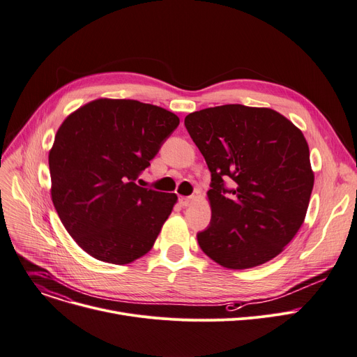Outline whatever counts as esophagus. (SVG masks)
Listing matches in <instances>:
<instances>
[{"instance_id":"34e87169","label":"esophagus","mask_w":357,"mask_h":357,"mask_svg":"<svg viewBox=\"0 0 357 357\" xmlns=\"http://www.w3.org/2000/svg\"><path fill=\"white\" fill-rule=\"evenodd\" d=\"M195 199L197 198L194 195H191V197H181L179 202H181L182 206H189V205H192L195 202Z\"/></svg>"}]
</instances>
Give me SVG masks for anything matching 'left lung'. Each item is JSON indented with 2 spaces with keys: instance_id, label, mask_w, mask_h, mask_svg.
I'll return each instance as SVG.
<instances>
[{
  "instance_id": "obj_1",
  "label": "left lung",
  "mask_w": 357,
  "mask_h": 357,
  "mask_svg": "<svg viewBox=\"0 0 357 357\" xmlns=\"http://www.w3.org/2000/svg\"><path fill=\"white\" fill-rule=\"evenodd\" d=\"M185 126L211 172L201 250L231 270L277 257L303 225L314 185L303 132L273 109L244 105L189 113ZM227 176L234 190L223 186Z\"/></svg>"
}]
</instances>
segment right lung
I'll return each instance as SVG.
<instances>
[{"instance_id":"add662e5","label":"right lung","mask_w":357,"mask_h":357,"mask_svg":"<svg viewBox=\"0 0 357 357\" xmlns=\"http://www.w3.org/2000/svg\"><path fill=\"white\" fill-rule=\"evenodd\" d=\"M178 125L175 113L129 99L93 100L64 119L49 153L52 199L93 258L123 266L152 250L178 197L136 179Z\"/></svg>"}]
</instances>
